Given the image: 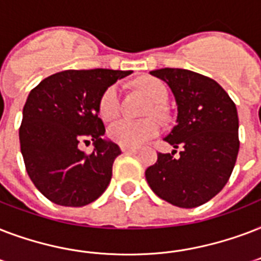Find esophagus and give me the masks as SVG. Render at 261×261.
Returning <instances> with one entry per match:
<instances>
[{"label": "esophagus", "mask_w": 261, "mask_h": 261, "mask_svg": "<svg viewBox=\"0 0 261 261\" xmlns=\"http://www.w3.org/2000/svg\"><path fill=\"white\" fill-rule=\"evenodd\" d=\"M121 151L124 153H132V152H136L137 148L136 147H125V145H121Z\"/></svg>", "instance_id": "34e87169"}]
</instances>
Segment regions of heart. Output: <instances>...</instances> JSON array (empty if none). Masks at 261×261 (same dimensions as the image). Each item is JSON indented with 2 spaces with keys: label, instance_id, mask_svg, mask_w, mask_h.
<instances>
[{
  "label": "heart",
  "instance_id": "heart-1",
  "mask_svg": "<svg viewBox=\"0 0 261 261\" xmlns=\"http://www.w3.org/2000/svg\"><path fill=\"white\" fill-rule=\"evenodd\" d=\"M137 87L148 95L149 99L155 103L166 102L167 88L158 79L147 77L140 79ZM99 116L105 121L114 120L121 112L120 106V90L117 86H110L106 88L99 100ZM155 113H161V108L155 106ZM161 130V124L155 118L145 120H130L121 118L109 126V137L117 144L125 147H137L149 139H152Z\"/></svg>",
  "mask_w": 261,
  "mask_h": 261
}]
</instances>
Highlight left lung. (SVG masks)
<instances>
[{"mask_svg": "<svg viewBox=\"0 0 261 261\" xmlns=\"http://www.w3.org/2000/svg\"><path fill=\"white\" fill-rule=\"evenodd\" d=\"M149 73L166 83L177 103V125L165 137L174 147L145 170L153 193L181 208L199 207L223 189L237 161V108L215 80L188 69ZM181 148L178 159L172 156Z\"/></svg>", "mask_w": 261, "mask_h": 261, "instance_id": "left-lung-1", "label": "left lung"}]
</instances>
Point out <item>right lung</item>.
Wrapping results in <instances>:
<instances>
[{
  "instance_id": "right-lung-1",
  "label": "right lung",
  "mask_w": 261,
  "mask_h": 261,
  "mask_svg": "<svg viewBox=\"0 0 261 261\" xmlns=\"http://www.w3.org/2000/svg\"><path fill=\"white\" fill-rule=\"evenodd\" d=\"M130 70H64L48 76L30 92L19 130L30 178L50 201L83 207L110 184L120 147L105 135L99 118L100 96ZM82 141L94 143L87 155Z\"/></svg>"
}]
</instances>
